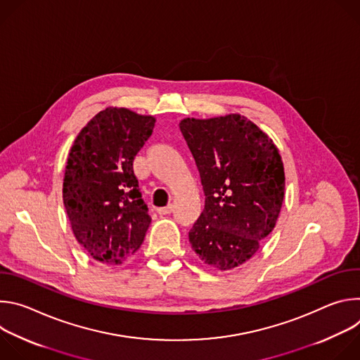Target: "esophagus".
<instances>
[{
	"mask_svg": "<svg viewBox=\"0 0 360 360\" xmlns=\"http://www.w3.org/2000/svg\"><path fill=\"white\" fill-rule=\"evenodd\" d=\"M172 212H174V205L172 203L168 205V207H165V208H160L158 210V214H161V215H169Z\"/></svg>",
	"mask_w": 360,
	"mask_h": 360,
	"instance_id": "obj_1",
	"label": "esophagus"
}]
</instances>
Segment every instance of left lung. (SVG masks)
<instances>
[{
    "instance_id": "obj_1",
    "label": "left lung",
    "mask_w": 360,
    "mask_h": 360,
    "mask_svg": "<svg viewBox=\"0 0 360 360\" xmlns=\"http://www.w3.org/2000/svg\"><path fill=\"white\" fill-rule=\"evenodd\" d=\"M205 193L189 231L199 258L219 271L246 262L275 228L285 172L272 139L246 118H186L179 124Z\"/></svg>"
}]
</instances>
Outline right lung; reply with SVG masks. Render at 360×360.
I'll return each mask as SVG.
<instances>
[{
    "label": "right lung",
    "mask_w": 360,
    "mask_h": 360,
    "mask_svg": "<svg viewBox=\"0 0 360 360\" xmlns=\"http://www.w3.org/2000/svg\"><path fill=\"white\" fill-rule=\"evenodd\" d=\"M153 125V117L107 108L82 128L71 148L64 205L77 240L102 264L129 259L149 228L132 164Z\"/></svg>",
    "instance_id": "add662e5"
}]
</instances>
